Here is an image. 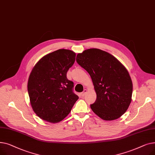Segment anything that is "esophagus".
<instances>
[{"mask_svg": "<svg viewBox=\"0 0 155 155\" xmlns=\"http://www.w3.org/2000/svg\"><path fill=\"white\" fill-rule=\"evenodd\" d=\"M86 93H87V90H86V89H84V91L82 92V94H81V95H82V96L84 97V96H85Z\"/></svg>", "mask_w": 155, "mask_h": 155, "instance_id": "esophagus-1", "label": "esophagus"}]
</instances>
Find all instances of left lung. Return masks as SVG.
I'll return each instance as SVG.
<instances>
[{
    "label": "left lung",
    "instance_id": "8db88e82",
    "mask_svg": "<svg viewBox=\"0 0 155 155\" xmlns=\"http://www.w3.org/2000/svg\"><path fill=\"white\" fill-rule=\"evenodd\" d=\"M77 62L90 75L97 94L91 105L101 119L119 118L131 102L133 83L127 69L117 58L99 49L91 48L78 53Z\"/></svg>",
    "mask_w": 155,
    "mask_h": 155
}]
</instances>
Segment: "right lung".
Listing matches in <instances>:
<instances>
[{
    "instance_id": "obj_1",
    "label": "right lung",
    "mask_w": 155,
    "mask_h": 155,
    "mask_svg": "<svg viewBox=\"0 0 155 155\" xmlns=\"http://www.w3.org/2000/svg\"><path fill=\"white\" fill-rule=\"evenodd\" d=\"M75 56L73 51L60 49L44 56L32 68L28 91L32 109L43 120L58 123L68 115L78 99L73 92V82L67 77Z\"/></svg>"
}]
</instances>
